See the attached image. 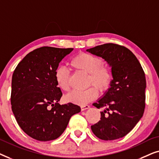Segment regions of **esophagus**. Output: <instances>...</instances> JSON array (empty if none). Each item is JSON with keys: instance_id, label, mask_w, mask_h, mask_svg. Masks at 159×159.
<instances>
[{"instance_id": "esophagus-1", "label": "esophagus", "mask_w": 159, "mask_h": 159, "mask_svg": "<svg viewBox=\"0 0 159 159\" xmlns=\"http://www.w3.org/2000/svg\"><path fill=\"white\" fill-rule=\"evenodd\" d=\"M90 108V106H88V105H82V106H81V110L82 111H84V110L88 109V108Z\"/></svg>"}]
</instances>
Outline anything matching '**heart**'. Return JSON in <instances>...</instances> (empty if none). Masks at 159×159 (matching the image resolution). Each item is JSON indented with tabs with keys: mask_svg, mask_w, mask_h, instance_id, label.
<instances>
[{
	"mask_svg": "<svg viewBox=\"0 0 159 159\" xmlns=\"http://www.w3.org/2000/svg\"><path fill=\"white\" fill-rule=\"evenodd\" d=\"M70 64L74 68L88 73L87 84L93 86L84 90L72 91L66 96L69 101L84 105L97 97L98 94L97 89L100 92H103L111 83V70L107 64H103V60L98 56L88 53H81L71 60ZM55 78L58 86L62 90H70V72L66 67L58 66L55 71Z\"/></svg>",
	"mask_w": 159,
	"mask_h": 159,
	"instance_id": "1",
	"label": "heart"
}]
</instances>
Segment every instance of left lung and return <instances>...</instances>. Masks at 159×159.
<instances>
[{
  "label": "left lung",
  "mask_w": 159,
  "mask_h": 159,
  "mask_svg": "<svg viewBox=\"0 0 159 159\" xmlns=\"http://www.w3.org/2000/svg\"><path fill=\"white\" fill-rule=\"evenodd\" d=\"M87 51L104 58L111 66L113 80L105 95L93 104L101 112V120L91 126L103 140L123 138L134 127L144 113L146 80L144 71L131 51L122 45L106 43Z\"/></svg>",
  "instance_id": "8db88e82"
}]
</instances>
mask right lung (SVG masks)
I'll use <instances>...</instances> for the list:
<instances>
[{"label":"right lung","instance_id":"add662e5","mask_svg":"<svg viewBox=\"0 0 159 159\" xmlns=\"http://www.w3.org/2000/svg\"><path fill=\"white\" fill-rule=\"evenodd\" d=\"M73 48L44 46L27 54L13 73L11 103L16 120L27 135L39 141L61 136L69 119L81 111L72 103H58L62 96L55 71Z\"/></svg>","mask_w":159,"mask_h":159}]
</instances>
